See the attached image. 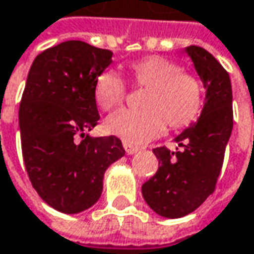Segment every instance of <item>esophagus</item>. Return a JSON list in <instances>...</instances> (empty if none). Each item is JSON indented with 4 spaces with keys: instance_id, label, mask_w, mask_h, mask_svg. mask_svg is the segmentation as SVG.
<instances>
[{
    "instance_id": "esophagus-1",
    "label": "esophagus",
    "mask_w": 254,
    "mask_h": 254,
    "mask_svg": "<svg viewBox=\"0 0 254 254\" xmlns=\"http://www.w3.org/2000/svg\"><path fill=\"white\" fill-rule=\"evenodd\" d=\"M124 148H125V151H127V155H133V154H136L138 151H139V148L138 146H135V145H132L130 142H124Z\"/></svg>"
}]
</instances>
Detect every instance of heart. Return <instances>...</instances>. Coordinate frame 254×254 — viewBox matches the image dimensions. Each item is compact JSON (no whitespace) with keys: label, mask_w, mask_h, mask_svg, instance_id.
Returning <instances> with one entry per match:
<instances>
[{"label":"heart","mask_w":254,"mask_h":254,"mask_svg":"<svg viewBox=\"0 0 254 254\" xmlns=\"http://www.w3.org/2000/svg\"><path fill=\"white\" fill-rule=\"evenodd\" d=\"M132 82L145 89L141 109H121L112 113L108 130L130 143L151 141L170 129L191 125L201 112L204 87L198 76L183 71L171 60L161 56H148L130 64ZM127 95L125 79L113 68L103 70L95 82L97 105L111 111L119 106Z\"/></svg>","instance_id":"b5f03b06"}]
</instances>
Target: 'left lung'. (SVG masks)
Segmentation results:
<instances>
[{"instance_id":"1","label":"left lung","mask_w":254,"mask_h":254,"mask_svg":"<svg viewBox=\"0 0 254 254\" xmlns=\"http://www.w3.org/2000/svg\"><path fill=\"white\" fill-rule=\"evenodd\" d=\"M186 52L207 89L201 116L175 138L181 151L172 152L165 146L152 149L159 167L142 186L146 204L168 218L192 213L214 192L233 129V92L227 70L202 47L190 46Z\"/></svg>"}]
</instances>
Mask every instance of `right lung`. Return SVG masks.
Listing matches in <instances>:
<instances>
[{
  "mask_svg": "<svg viewBox=\"0 0 254 254\" xmlns=\"http://www.w3.org/2000/svg\"><path fill=\"white\" fill-rule=\"evenodd\" d=\"M112 52L70 40L34 59L20 103L24 164L38 195L54 210L76 214L99 200L103 174L125 155L115 135L92 138L99 121L95 82Z\"/></svg>",
  "mask_w": 254,
  "mask_h": 254,
  "instance_id": "right-lung-1",
  "label": "right lung"
}]
</instances>
